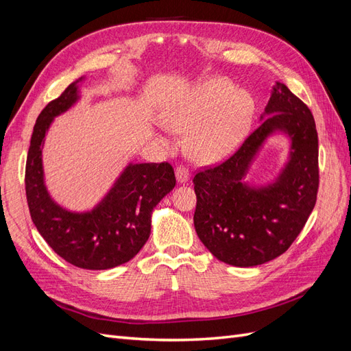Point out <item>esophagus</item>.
<instances>
[{
  "label": "esophagus",
  "mask_w": 351,
  "mask_h": 351,
  "mask_svg": "<svg viewBox=\"0 0 351 351\" xmlns=\"http://www.w3.org/2000/svg\"><path fill=\"white\" fill-rule=\"evenodd\" d=\"M176 177H177V182L178 183H186L187 180L190 178V173L189 169L184 165H178L176 168Z\"/></svg>",
  "instance_id": "esophagus-1"
}]
</instances>
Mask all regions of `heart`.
<instances>
[{"instance_id": "obj_1", "label": "heart", "mask_w": 351, "mask_h": 351, "mask_svg": "<svg viewBox=\"0 0 351 351\" xmlns=\"http://www.w3.org/2000/svg\"><path fill=\"white\" fill-rule=\"evenodd\" d=\"M253 99L222 77L206 79L164 111L169 129L189 132V146L199 161H214L228 154L246 134ZM167 141V139H162Z\"/></svg>"}]
</instances>
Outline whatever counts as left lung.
<instances>
[{
  "instance_id": "obj_1",
  "label": "left lung",
  "mask_w": 351,
  "mask_h": 351,
  "mask_svg": "<svg viewBox=\"0 0 351 351\" xmlns=\"http://www.w3.org/2000/svg\"><path fill=\"white\" fill-rule=\"evenodd\" d=\"M265 114L271 115L234 154L193 177L197 236L218 261L234 267H256L289 249L313 210L319 187L317 132L307 105L277 83ZM277 130L292 139L289 164L269 186L244 185L254 155Z\"/></svg>"
}]
</instances>
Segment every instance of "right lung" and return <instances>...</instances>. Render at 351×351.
<instances>
[{
	"label": "right lung",
	"mask_w": 351,
	"mask_h": 351,
	"mask_svg": "<svg viewBox=\"0 0 351 351\" xmlns=\"http://www.w3.org/2000/svg\"><path fill=\"white\" fill-rule=\"evenodd\" d=\"M79 80L40 111L26 159V197L32 221L58 256L83 269H110L133 259L151 234L152 209L176 186L168 162L130 164L110 193L90 212L58 206L47 192L42 145L54 117L79 99Z\"/></svg>",
	"instance_id": "1"
}]
</instances>
